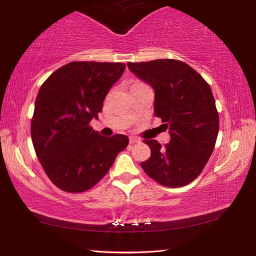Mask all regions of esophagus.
Listing matches in <instances>:
<instances>
[{
	"label": "esophagus",
	"mask_w": 256,
	"mask_h": 256,
	"mask_svg": "<svg viewBox=\"0 0 256 256\" xmlns=\"http://www.w3.org/2000/svg\"><path fill=\"white\" fill-rule=\"evenodd\" d=\"M140 140H138L136 138H133V136L130 138V144H136V143H140Z\"/></svg>",
	"instance_id": "34e87169"
}]
</instances>
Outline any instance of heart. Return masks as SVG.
<instances>
[{
	"label": "heart",
	"instance_id": "b5f03b06",
	"mask_svg": "<svg viewBox=\"0 0 256 256\" xmlns=\"http://www.w3.org/2000/svg\"><path fill=\"white\" fill-rule=\"evenodd\" d=\"M136 84H142V82H136Z\"/></svg>",
	"mask_w": 256,
	"mask_h": 256
}]
</instances>
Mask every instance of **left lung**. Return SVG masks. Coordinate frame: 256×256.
I'll use <instances>...</instances> for the list:
<instances>
[{
  "label": "left lung",
  "instance_id": "8db88e82",
  "mask_svg": "<svg viewBox=\"0 0 256 256\" xmlns=\"http://www.w3.org/2000/svg\"><path fill=\"white\" fill-rule=\"evenodd\" d=\"M128 66L154 88V113L170 134L164 148L155 140H143L150 146V157L140 166L162 186H186L202 172L218 136L219 113L210 86L194 68L176 59Z\"/></svg>",
  "mask_w": 256,
  "mask_h": 256
}]
</instances>
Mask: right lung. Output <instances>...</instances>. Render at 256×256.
I'll list each match as a JSON object with an SVG mask.
<instances>
[{"instance_id": "add662e5", "label": "right lung", "mask_w": 256, "mask_h": 256, "mask_svg": "<svg viewBox=\"0 0 256 256\" xmlns=\"http://www.w3.org/2000/svg\"><path fill=\"white\" fill-rule=\"evenodd\" d=\"M125 64L72 62L54 72L35 101L30 135L50 182L66 192H84L104 177L126 135L104 138L90 126Z\"/></svg>"}]
</instances>
